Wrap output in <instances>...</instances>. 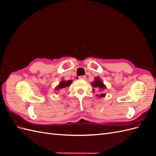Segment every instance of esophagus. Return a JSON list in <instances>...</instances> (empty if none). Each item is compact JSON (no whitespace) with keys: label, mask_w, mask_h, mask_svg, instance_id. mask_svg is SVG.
I'll return each instance as SVG.
<instances>
[{"label":"esophagus","mask_w":156,"mask_h":156,"mask_svg":"<svg viewBox=\"0 0 156 156\" xmlns=\"http://www.w3.org/2000/svg\"><path fill=\"white\" fill-rule=\"evenodd\" d=\"M79 79L81 80H84L86 79V76H84V75H81V76L79 77Z\"/></svg>","instance_id":"obj_1"}]
</instances>
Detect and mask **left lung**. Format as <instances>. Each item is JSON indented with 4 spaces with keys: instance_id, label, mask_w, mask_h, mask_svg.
I'll list each match as a JSON object with an SVG mask.
<instances>
[{
    "instance_id": "obj_1",
    "label": "left lung",
    "mask_w": 156,
    "mask_h": 156,
    "mask_svg": "<svg viewBox=\"0 0 156 156\" xmlns=\"http://www.w3.org/2000/svg\"><path fill=\"white\" fill-rule=\"evenodd\" d=\"M94 79L95 80H94V81L92 83V85L94 88V89L98 90H102L105 89L106 86L101 81L100 77H95ZM94 89H93L94 92ZM97 96H99V98H103L105 96V94L100 93V94H99V95H97Z\"/></svg>"
}]
</instances>
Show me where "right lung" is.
I'll use <instances>...</instances> for the list:
<instances>
[{
    "label": "right lung",
    "mask_w": 156,
    "mask_h": 156,
    "mask_svg": "<svg viewBox=\"0 0 156 156\" xmlns=\"http://www.w3.org/2000/svg\"><path fill=\"white\" fill-rule=\"evenodd\" d=\"M72 81L71 80H68V81H61L58 85L55 88L56 90H64L65 88H66L68 87L71 84H72Z\"/></svg>",
    "instance_id": "1"
}]
</instances>
